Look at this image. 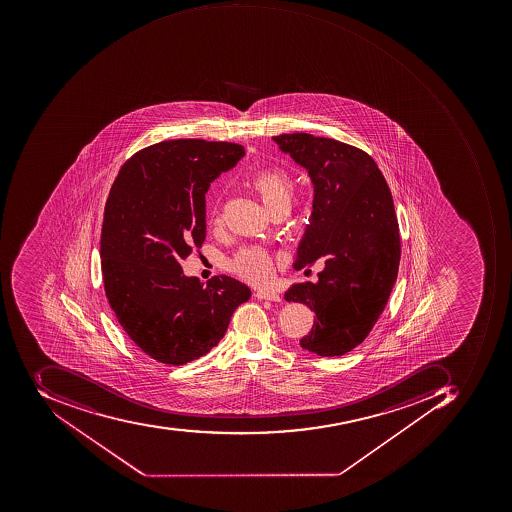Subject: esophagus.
<instances>
[{
	"label": "esophagus",
	"instance_id": "obj_1",
	"mask_svg": "<svg viewBox=\"0 0 512 512\" xmlns=\"http://www.w3.org/2000/svg\"><path fill=\"white\" fill-rule=\"evenodd\" d=\"M256 296H258V299L273 301V303H279V301H281V296H279L278 293L270 292V290H259V292H256Z\"/></svg>",
	"mask_w": 512,
	"mask_h": 512
}]
</instances>
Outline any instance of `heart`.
Listing matches in <instances>:
<instances>
[{"label":"heart","mask_w":512,"mask_h":512,"mask_svg":"<svg viewBox=\"0 0 512 512\" xmlns=\"http://www.w3.org/2000/svg\"><path fill=\"white\" fill-rule=\"evenodd\" d=\"M251 186L258 192L265 208L273 213L276 209L289 208L292 206L293 181L290 175L282 169H272V171L259 172L251 178ZM211 222L214 225L220 222V211L213 209ZM231 270L240 278L254 282V284H264L272 278L275 270L272 254L261 247H250L236 254V258L231 261Z\"/></svg>","instance_id":"b5f03b06"}]
</instances>
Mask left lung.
I'll use <instances>...</instances> for the list:
<instances>
[{
	"label": "left lung",
	"instance_id": "obj_1",
	"mask_svg": "<svg viewBox=\"0 0 512 512\" xmlns=\"http://www.w3.org/2000/svg\"><path fill=\"white\" fill-rule=\"evenodd\" d=\"M273 141L306 169L313 186L312 214L293 268L324 262L318 282L293 284L284 298L315 312L301 348L338 357L368 337L396 282L400 237L393 197L376 161L357 147L309 133Z\"/></svg>",
	"mask_w": 512,
	"mask_h": 512
}]
</instances>
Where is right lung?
I'll return each mask as SVG.
<instances>
[{
  "label": "right lung",
  "instance_id": "add662e5",
  "mask_svg": "<svg viewBox=\"0 0 512 512\" xmlns=\"http://www.w3.org/2000/svg\"><path fill=\"white\" fill-rule=\"evenodd\" d=\"M240 144L174 140L135 153L105 203V295L122 329L157 362L180 366L222 340L251 290L231 276L202 284L181 268L206 237L209 186L244 157Z\"/></svg>",
  "mask_w": 512,
  "mask_h": 512
}]
</instances>
